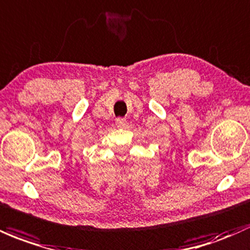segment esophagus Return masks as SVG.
<instances>
[{
    "mask_svg": "<svg viewBox=\"0 0 250 250\" xmlns=\"http://www.w3.org/2000/svg\"><path fill=\"white\" fill-rule=\"evenodd\" d=\"M115 123H116L117 127H125V125H127V120L125 119V117H117L116 120H115Z\"/></svg>",
    "mask_w": 250,
    "mask_h": 250,
    "instance_id": "obj_1",
    "label": "esophagus"
}]
</instances>
